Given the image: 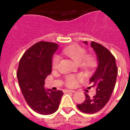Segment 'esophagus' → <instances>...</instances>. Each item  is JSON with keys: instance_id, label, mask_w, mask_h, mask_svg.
I'll return each mask as SVG.
<instances>
[{"instance_id": "34e87169", "label": "esophagus", "mask_w": 130, "mask_h": 130, "mask_svg": "<svg viewBox=\"0 0 130 130\" xmlns=\"http://www.w3.org/2000/svg\"><path fill=\"white\" fill-rule=\"evenodd\" d=\"M65 92H66V93H75L76 91L73 90H68V89H66V90H65Z\"/></svg>"}]
</instances>
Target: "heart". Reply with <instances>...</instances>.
<instances>
[{
	"label": "heart",
	"mask_w": 130,
	"mask_h": 130,
	"mask_svg": "<svg viewBox=\"0 0 130 130\" xmlns=\"http://www.w3.org/2000/svg\"><path fill=\"white\" fill-rule=\"evenodd\" d=\"M63 54L70 58L74 62L80 64L83 63L85 65H91L94 62L93 58L91 56H86V52L84 48L79 45H71L63 49ZM59 62V58L56 56L52 60V68L54 69L58 67ZM82 79V76L79 75H69L66 77L65 84L68 87H74L79 81Z\"/></svg>",
	"instance_id": "b5f03b06"
}]
</instances>
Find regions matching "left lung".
Returning <instances> with one entry per match:
<instances>
[{
	"instance_id": "obj_1",
	"label": "left lung",
	"mask_w": 130,
	"mask_h": 130,
	"mask_svg": "<svg viewBox=\"0 0 130 130\" xmlns=\"http://www.w3.org/2000/svg\"><path fill=\"white\" fill-rule=\"evenodd\" d=\"M84 42L88 44L86 41ZM90 46L95 52L98 64L95 73L90 79V83H93L91 87L96 89V95L90 98L85 93V101L77 104L78 109L86 113H96L106 105L113 91L118 74L116 59L111 53L95 42H91Z\"/></svg>"
}]
</instances>
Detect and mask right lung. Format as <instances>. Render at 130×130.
I'll use <instances>...</instances> for the list:
<instances>
[{"label":"right lung","instance_id":"add662e5","mask_svg":"<svg viewBox=\"0 0 130 130\" xmlns=\"http://www.w3.org/2000/svg\"><path fill=\"white\" fill-rule=\"evenodd\" d=\"M58 48L55 43L39 42L27 50L19 63V87L28 104L42 115L54 113L58 109L63 93L45 89L44 80L50 74L52 58Z\"/></svg>","mask_w":130,"mask_h":130}]
</instances>
